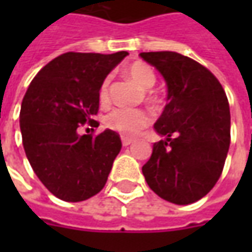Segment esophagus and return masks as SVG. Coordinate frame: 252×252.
<instances>
[{"mask_svg":"<svg viewBox=\"0 0 252 252\" xmlns=\"http://www.w3.org/2000/svg\"><path fill=\"white\" fill-rule=\"evenodd\" d=\"M131 143H133V140L131 139H127V137H122V144L126 147V146H130Z\"/></svg>","mask_w":252,"mask_h":252,"instance_id":"esophagus-1","label":"esophagus"}]
</instances>
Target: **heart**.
<instances>
[{
    "instance_id": "heart-1",
    "label": "heart",
    "mask_w": 252,
    "mask_h": 252,
    "mask_svg": "<svg viewBox=\"0 0 252 252\" xmlns=\"http://www.w3.org/2000/svg\"><path fill=\"white\" fill-rule=\"evenodd\" d=\"M123 73L126 77H129L131 81L137 84L143 90H149L151 88L157 75L154 68L150 64L146 62H133L129 64ZM109 78L106 77L99 85V91H98V98L102 105H106L111 101V94H109ZM147 96L151 101H156L158 96L157 94L153 91H147ZM151 122L150 112L144 111V109H127V108H116L112 112H109L105 118V125L112 129V130L121 133L122 136L126 137H134L140 133L144 127H147Z\"/></svg>"
}]
</instances>
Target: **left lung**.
I'll return each mask as SVG.
<instances>
[{
	"instance_id": "1",
	"label": "left lung",
	"mask_w": 252,
	"mask_h": 252,
	"mask_svg": "<svg viewBox=\"0 0 252 252\" xmlns=\"http://www.w3.org/2000/svg\"><path fill=\"white\" fill-rule=\"evenodd\" d=\"M140 57L165 78L168 96L154 129L167 140L154 143L143 175L160 198L189 205L216 185L230 147V106L219 80L205 65L175 52Z\"/></svg>"
}]
</instances>
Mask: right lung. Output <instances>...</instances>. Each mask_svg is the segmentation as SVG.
Listing matches in <instances>:
<instances>
[{
  "label": "right lung",
  "mask_w": 252,
  "mask_h": 252,
  "mask_svg": "<svg viewBox=\"0 0 252 252\" xmlns=\"http://www.w3.org/2000/svg\"><path fill=\"white\" fill-rule=\"evenodd\" d=\"M127 52L113 54L68 52L36 74L19 113L26 157L49 192L65 202L90 199L105 187L122 149L118 133L92 130L99 109V85Z\"/></svg>",
  "instance_id": "1"
}]
</instances>
